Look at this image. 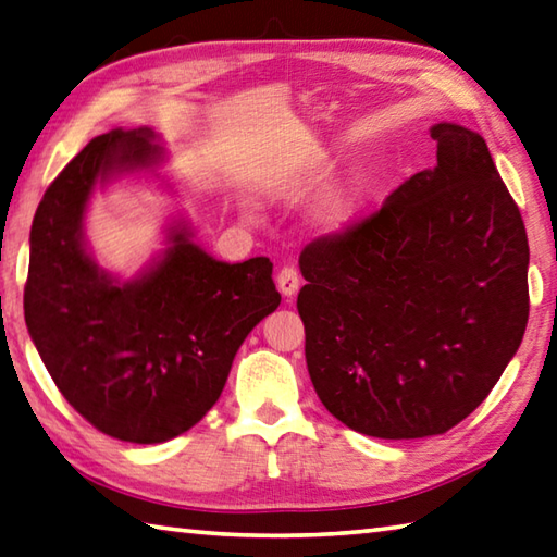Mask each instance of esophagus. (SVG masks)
<instances>
[{
	"mask_svg": "<svg viewBox=\"0 0 557 557\" xmlns=\"http://www.w3.org/2000/svg\"><path fill=\"white\" fill-rule=\"evenodd\" d=\"M276 286L283 293V298H293L300 288V276L293 267H283L276 274Z\"/></svg>",
	"mask_w": 557,
	"mask_h": 557,
	"instance_id": "obj_1",
	"label": "esophagus"
}]
</instances>
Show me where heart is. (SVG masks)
<instances>
[{"label":"heart","mask_w":557,"mask_h":557,"mask_svg":"<svg viewBox=\"0 0 557 557\" xmlns=\"http://www.w3.org/2000/svg\"><path fill=\"white\" fill-rule=\"evenodd\" d=\"M356 213H359V186H346L342 191L332 194L330 201L324 203L322 223L330 230H344L351 225Z\"/></svg>","instance_id":"b5f03b06"}]
</instances>
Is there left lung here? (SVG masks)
I'll return each instance as SVG.
<instances>
[{
    "label": "left lung",
    "instance_id": "left-lung-1",
    "mask_svg": "<svg viewBox=\"0 0 557 557\" xmlns=\"http://www.w3.org/2000/svg\"><path fill=\"white\" fill-rule=\"evenodd\" d=\"M436 166L300 255L314 393L354 432L446 434L505 373L529 322L527 227L487 143L436 123Z\"/></svg>",
    "mask_w": 557,
    "mask_h": 557
}]
</instances>
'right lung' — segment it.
I'll return each instance as SVG.
<instances>
[{
	"label": "right lung",
	"mask_w": 557,
	"mask_h": 557,
	"mask_svg": "<svg viewBox=\"0 0 557 557\" xmlns=\"http://www.w3.org/2000/svg\"><path fill=\"white\" fill-rule=\"evenodd\" d=\"M150 128L94 138L48 186L30 225L24 314L62 397L101 434L162 444L223 393L247 334L281 302L267 257L225 264L172 230L138 281L119 283L82 239L97 182L162 160Z\"/></svg>",
	"instance_id": "add662e5"
}]
</instances>
